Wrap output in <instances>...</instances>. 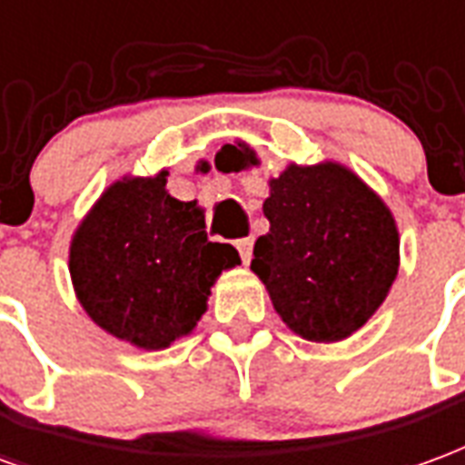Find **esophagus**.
<instances>
[{
    "label": "esophagus",
    "mask_w": 465,
    "mask_h": 465,
    "mask_svg": "<svg viewBox=\"0 0 465 465\" xmlns=\"http://www.w3.org/2000/svg\"><path fill=\"white\" fill-rule=\"evenodd\" d=\"M236 249H239V253H242L243 263H249L251 251H253V239H251V236H246V239H239V242H236Z\"/></svg>",
    "instance_id": "34e87169"
}]
</instances>
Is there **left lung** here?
I'll return each mask as SVG.
<instances>
[{
  "mask_svg": "<svg viewBox=\"0 0 465 465\" xmlns=\"http://www.w3.org/2000/svg\"><path fill=\"white\" fill-rule=\"evenodd\" d=\"M259 164L246 145H226L216 167ZM271 222L253 246L251 271L266 283L288 328L312 342H338L372 318L399 268L390 209L357 174L335 163L298 167L271 180Z\"/></svg>",
  "mask_w": 465,
  "mask_h": 465,
  "instance_id": "1",
  "label": "left lung"
}]
</instances>
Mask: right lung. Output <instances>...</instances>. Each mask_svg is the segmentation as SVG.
Returning <instances> with one entry per match:
<instances>
[{
  "instance_id": "obj_1",
  "label": "right lung",
  "mask_w": 465,
  "mask_h": 465,
  "mask_svg": "<svg viewBox=\"0 0 465 465\" xmlns=\"http://www.w3.org/2000/svg\"><path fill=\"white\" fill-rule=\"evenodd\" d=\"M164 187L167 172L115 182L71 243V278L85 312L143 350L192 332L219 273L242 263L232 243L206 239L197 202Z\"/></svg>"
}]
</instances>
